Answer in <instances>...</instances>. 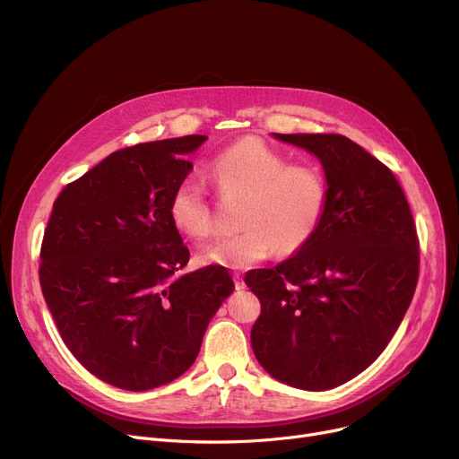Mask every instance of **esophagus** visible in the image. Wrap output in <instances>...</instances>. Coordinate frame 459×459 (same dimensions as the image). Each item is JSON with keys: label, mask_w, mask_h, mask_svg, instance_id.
<instances>
[{"label": "esophagus", "mask_w": 459, "mask_h": 459, "mask_svg": "<svg viewBox=\"0 0 459 459\" xmlns=\"http://www.w3.org/2000/svg\"><path fill=\"white\" fill-rule=\"evenodd\" d=\"M232 277H234V284H236L238 290H244V288H246V282H244L242 275H239V273H234Z\"/></svg>", "instance_id": "esophagus-1"}]
</instances>
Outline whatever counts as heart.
<instances>
[{"instance_id":"b5f03b06","label":"heart","mask_w":459,"mask_h":459,"mask_svg":"<svg viewBox=\"0 0 459 459\" xmlns=\"http://www.w3.org/2000/svg\"><path fill=\"white\" fill-rule=\"evenodd\" d=\"M210 177L223 195L244 197L232 236L215 239L199 251L208 266L244 270L266 260L277 249L282 255L299 251L318 230L327 208V184L308 165H290L284 154L258 137H244L210 165ZM173 227L191 239L212 232V212L204 186L184 178L169 199Z\"/></svg>"}]
</instances>
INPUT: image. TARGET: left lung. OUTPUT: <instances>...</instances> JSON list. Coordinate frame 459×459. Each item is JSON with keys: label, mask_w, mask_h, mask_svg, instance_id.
<instances>
[{"label": "left lung", "mask_w": 459, "mask_h": 459, "mask_svg": "<svg viewBox=\"0 0 459 459\" xmlns=\"http://www.w3.org/2000/svg\"><path fill=\"white\" fill-rule=\"evenodd\" d=\"M273 137L320 160L327 208L299 251L246 273L262 307L251 346L281 383L327 391L367 370L402 324L419 279L417 230L391 169L351 139Z\"/></svg>", "instance_id": "8db88e82"}]
</instances>
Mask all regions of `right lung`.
I'll return each mask as SVG.
<instances>
[{
    "mask_svg": "<svg viewBox=\"0 0 459 459\" xmlns=\"http://www.w3.org/2000/svg\"><path fill=\"white\" fill-rule=\"evenodd\" d=\"M206 135L139 143L68 184L40 247V288L66 348L99 379L149 391L182 376L232 294L227 268L189 260L169 199Z\"/></svg>",
    "mask_w": 459,
    "mask_h": 459,
    "instance_id": "right-lung-1",
    "label": "right lung"
}]
</instances>
